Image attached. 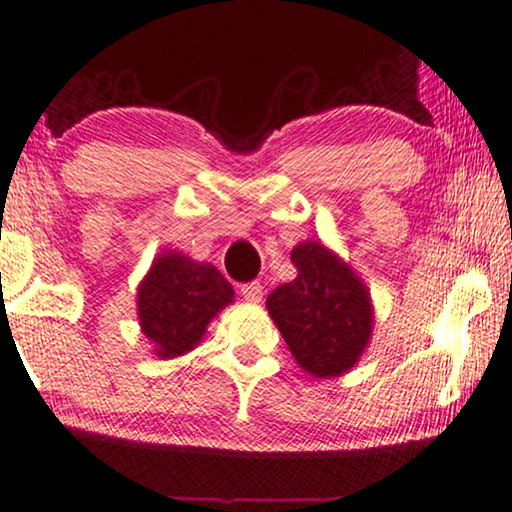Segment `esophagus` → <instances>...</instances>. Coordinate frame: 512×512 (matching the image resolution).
Returning <instances> with one entry per match:
<instances>
[{"label":"esophagus","mask_w":512,"mask_h":512,"mask_svg":"<svg viewBox=\"0 0 512 512\" xmlns=\"http://www.w3.org/2000/svg\"><path fill=\"white\" fill-rule=\"evenodd\" d=\"M239 294H242L246 301H251V304H258V301L263 299V285L261 282H246V285L239 287Z\"/></svg>","instance_id":"1"}]
</instances>
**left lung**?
<instances>
[{
    "label": "left lung",
    "instance_id": "1",
    "mask_svg": "<svg viewBox=\"0 0 512 512\" xmlns=\"http://www.w3.org/2000/svg\"><path fill=\"white\" fill-rule=\"evenodd\" d=\"M296 277L273 289L266 306L306 372L337 377L356 365L372 332L370 294L320 242L292 251Z\"/></svg>",
    "mask_w": 512,
    "mask_h": 512
}]
</instances>
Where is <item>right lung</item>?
<instances>
[{
	"label": "right lung",
	"mask_w": 512,
	"mask_h": 512,
	"mask_svg": "<svg viewBox=\"0 0 512 512\" xmlns=\"http://www.w3.org/2000/svg\"><path fill=\"white\" fill-rule=\"evenodd\" d=\"M232 296V285L220 270L173 251L163 254L137 292L144 337L154 344L156 356H182L201 342L206 325Z\"/></svg>",
	"instance_id": "1"
}]
</instances>
